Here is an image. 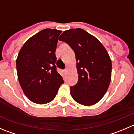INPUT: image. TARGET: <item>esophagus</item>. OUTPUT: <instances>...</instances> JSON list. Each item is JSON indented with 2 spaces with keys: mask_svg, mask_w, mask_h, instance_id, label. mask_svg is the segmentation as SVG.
<instances>
[{
  "mask_svg": "<svg viewBox=\"0 0 134 134\" xmlns=\"http://www.w3.org/2000/svg\"><path fill=\"white\" fill-rule=\"evenodd\" d=\"M63 72H66V71H67V69H65L63 70Z\"/></svg>",
  "mask_w": 134,
  "mask_h": 134,
  "instance_id": "esophagus-1",
  "label": "esophagus"
}]
</instances>
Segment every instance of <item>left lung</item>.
<instances>
[{"label":"left lung","mask_w":134,"mask_h":134,"mask_svg":"<svg viewBox=\"0 0 134 134\" xmlns=\"http://www.w3.org/2000/svg\"><path fill=\"white\" fill-rule=\"evenodd\" d=\"M75 52L78 80L71 94L78 103L91 106L107 91L111 76V61L96 37L81 28L65 31L59 37Z\"/></svg>","instance_id":"obj_1"}]
</instances>
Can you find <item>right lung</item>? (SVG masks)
<instances>
[{"label":"right lung","instance_id":"1","mask_svg":"<svg viewBox=\"0 0 134 134\" xmlns=\"http://www.w3.org/2000/svg\"><path fill=\"white\" fill-rule=\"evenodd\" d=\"M62 31L47 28L29 39L16 60L19 82L32 102L44 104L56 97L64 83L56 66V50Z\"/></svg>","mask_w":134,"mask_h":134}]
</instances>
